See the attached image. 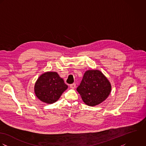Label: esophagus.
<instances>
[{
	"label": "esophagus",
	"instance_id": "1",
	"mask_svg": "<svg viewBox=\"0 0 146 146\" xmlns=\"http://www.w3.org/2000/svg\"><path fill=\"white\" fill-rule=\"evenodd\" d=\"M69 86H70V88H75L76 87V84H70Z\"/></svg>",
	"mask_w": 146,
	"mask_h": 146
}]
</instances>
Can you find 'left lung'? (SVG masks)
<instances>
[{
    "instance_id": "obj_1",
    "label": "left lung",
    "mask_w": 146,
    "mask_h": 146,
    "mask_svg": "<svg viewBox=\"0 0 146 146\" xmlns=\"http://www.w3.org/2000/svg\"><path fill=\"white\" fill-rule=\"evenodd\" d=\"M84 102L95 106L104 101L111 91V85L105 76L98 70H88L77 88Z\"/></svg>"
}]
</instances>
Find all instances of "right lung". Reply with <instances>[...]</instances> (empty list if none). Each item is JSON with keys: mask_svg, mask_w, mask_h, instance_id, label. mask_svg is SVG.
<instances>
[{"mask_svg": "<svg viewBox=\"0 0 146 146\" xmlns=\"http://www.w3.org/2000/svg\"><path fill=\"white\" fill-rule=\"evenodd\" d=\"M67 88L68 85L56 72H48L38 78L34 86V92L42 102L52 104L58 101Z\"/></svg>", "mask_w": 146, "mask_h": 146, "instance_id": "obj_1", "label": "right lung"}]
</instances>
